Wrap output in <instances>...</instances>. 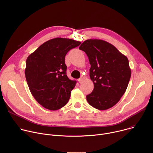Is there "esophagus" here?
<instances>
[{
  "label": "esophagus",
  "instance_id": "esophagus-1",
  "mask_svg": "<svg viewBox=\"0 0 153 153\" xmlns=\"http://www.w3.org/2000/svg\"><path fill=\"white\" fill-rule=\"evenodd\" d=\"M78 81H79V82L80 83H83V79L82 77H80V78H79V79H78Z\"/></svg>",
  "mask_w": 153,
  "mask_h": 153
}]
</instances>
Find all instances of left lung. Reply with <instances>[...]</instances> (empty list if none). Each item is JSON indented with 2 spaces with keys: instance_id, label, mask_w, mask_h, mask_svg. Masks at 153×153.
I'll list each match as a JSON object with an SVG mask.
<instances>
[{
  "instance_id": "8db88e82",
  "label": "left lung",
  "mask_w": 153,
  "mask_h": 153,
  "mask_svg": "<svg viewBox=\"0 0 153 153\" xmlns=\"http://www.w3.org/2000/svg\"><path fill=\"white\" fill-rule=\"evenodd\" d=\"M79 50L88 57L90 77L94 83L87 101L99 110L113 107L125 93L131 77L128 58L111 43L100 39L84 41Z\"/></svg>"
}]
</instances>
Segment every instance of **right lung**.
I'll use <instances>...</instances> for the list:
<instances>
[{
	"instance_id": "1",
	"label": "right lung",
	"mask_w": 153,
	"mask_h": 153,
	"mask_svg": "<svg viewBox=\"0 0 153 153\" xmlns=\"http://www.w3.org/2000/svg\"><path fill=\"white\" fill-rule=\"evenodd\" d=\"M81 42L57 37L43 43L26 61L25 74L29 89L37 102L50 110L66 105L76 81L67 76L65 58Z\"/></svg>"
}]
</instances>
